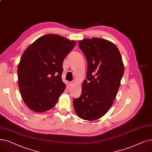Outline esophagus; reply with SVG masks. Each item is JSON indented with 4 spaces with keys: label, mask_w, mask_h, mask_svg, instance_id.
Instances as JSON below:
<instances>
[{
    "label": "esophagus",
    "mask_w": 152,
    "mask_h": 152,
    "mask_svg": "<svg viewBox=\"0 0 152 152\" xmlns=\"http://www.w3.org/2000/svg\"><path fill=\"white\" fill-rule=\"evenodd\" d=\"M73 83H74V82H69V83H68V86H69V87L72 86V85H73Z\"/></svg>",
    "instance_id": "obj_1"
}]
</instances>
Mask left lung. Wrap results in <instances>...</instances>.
<instances>
[{
  "label": "left lung",
  "instance_id": "left-lung-1",
  "mask_svg": "<svg viewBox=\"0 0 152 152\" xmlns=\"http://www.w3.org/2000/svg\"><path fill=\"white\" fill-rule=\"evenodd\" d=\"M87 61V80L82 94L73 104L77 115L86 120L101 118L112 107L124 73L122 56L117 46L101 38L78 42Z\"/></svg>",
  "mask_w": 152,
  "mask_h": 152
}]
</instances>
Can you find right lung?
<instances>
[{
  "instance_id": "obj_1",
  "label": "right lung",
  "mask_w": 152,
  "mask_h": 152,
  "mask_svg": "<svg viewBox=\"0 0 152 152\" xmlns=\"http://www.w3.org/2000/svg\"><path fill=\"white\" fill-rule=\"evenodd\" d=\"M76 44L56 34L42 36L24 51L18 65V85L24 103L35 112L56 105L65 89L62 64Z\"/></svg>"
}]
</instances>
